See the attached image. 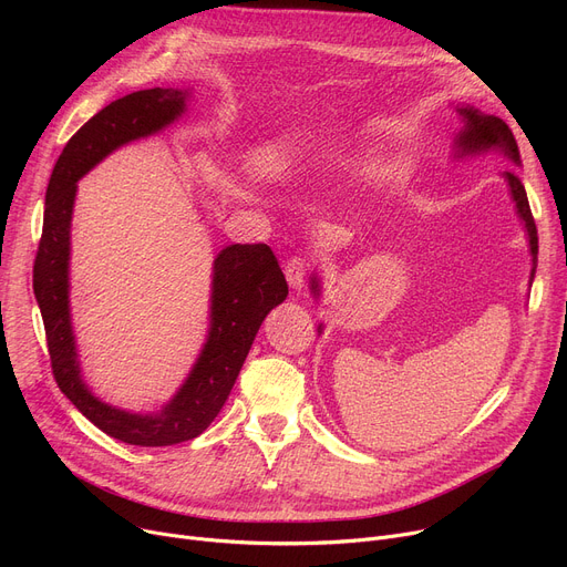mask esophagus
<instances>
[{
    "label": "esophagus",
    "mask_w": 567,
    "mask_h": 567,
    "mask_svg": "<svg viewBox=\"0 0 567 567\" xmlns=\"http://www.w3.org/2000/svg\"><path fill=\"white\" fill-rule=\"evenodd\" d=\"M308 268L310 264L301 257H291L287 264H285V276H287V282L291 289H301L303 282H306V276H308Z\"/></svg>",
    "instance_id": "34e87169"
}]
</instances>
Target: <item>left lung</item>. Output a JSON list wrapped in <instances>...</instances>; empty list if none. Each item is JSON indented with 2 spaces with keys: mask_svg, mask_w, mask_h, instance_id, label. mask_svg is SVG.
I'll use <instances>...</instances> for the list:
<instances>
[{
  "mask_svg": "<svg viewBox=\"0 0 567 567\" xmlns=\"http://www.w3.org/2000/svg\"><path fill=\"white\" fill-rule=\"evenodd\" d=\"M462 114L466 118L464 133L457 140L462 152H481V148L498 146L515 163H519V148H517L515 135L508 128V124L503 122V118L485 116L478 110H471V107H464ZM505 178H508V184H511V193H513V199L517 204V212H519V216L526 223L530 255H533V274H535V266H538V229H535V220H533V214H530L528 197H526L524 184H522V178H519L517 172H505ZM312 287L317 289V285H312Z\"/></svg>",
  "mask_w": 567,
  "mask_h": 567,
  "instance_id": "8db88e82",
  "label": "left lung"
}]
</instances>
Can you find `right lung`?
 Segmentation results:
<instances>
[{
    "mask_svg": "<svg viewBox=\"0 0 567 567\" xmlns=\"http://www.w3.org/2000/svg\"><path fill=\"white\" fill-rule=\"evenodd\" d=\"M178 89H142L112 101L66 142L48 193L34 259V293L41 308L54 381L75 409L105 434L144 449L184 443L202 434L223 409L264 317L287 299V280L266 244L229 246L216 257L212 333L178 395L156 415H140L96 400L80 379L69 317V229L78 178L112 148L152 135L184 112Z\"/></svg>",
    "mask_w": 567,
    "mask_h": 567,
    "instance_id": "obj_1",
    "label": "right lung"
}]
</instances>
